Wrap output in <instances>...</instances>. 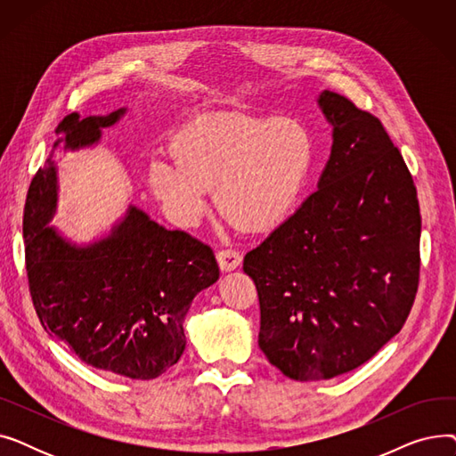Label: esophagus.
Returning <instances> with one entry per match:
<instances>
[{"label":"esophagus","instance_id":"34e87169","mask_svg":"<svg viewBox=\"0 0 456 456\" xmlns=\"http://www.w3.org/2000/svg\"><path fill=\"white\" fill-rule=\"evenodd\" d=\"M216 258H218V265L224 272L236 270L242 265V255L234 249H220L218 255H216Z\"/></svg>","mask_w":456,"mask_h":456}]
</instances>
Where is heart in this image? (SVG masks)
I'll return each mask as SVG.
<instances>
[{"label":"heart","mask_w":456,"mask_h":456,"mask_svg":"<svg viewBox=\"0 0 456 456\" xmlns=\"http://www.w3.org/2000/svg\"><path fill=\"white\" fill-rule=\"evenodd\" d=\"M172 159H155L150 186L177 224L203 210L207 190L246 231L279 224L296 205L314 164V140L294 118L216 112L191 119L172 140Z\"/></svg>","instance_id":"obj_1"}]
</instances>
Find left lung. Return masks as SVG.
I'll list each match as a JSON object with an SVG mask.
<instances>
[{"instance_id":"8db88e82","label":"left lung","mask_w":456,"mask_h":456,"mask_svg":"<svg viewBox=\"0 0 456 456\" xmlns=\"http://www.w3.org/2000/svg\"><path fill=\"white\" fill-rule=\"evenodd\" d=\"M330 159L318 190L244 258L258 346L294 380L368 362L403 329L419 284L416 186L380 119L323 90Z\"/></svg>"}]
</instances>
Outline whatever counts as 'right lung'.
<instances>
[{
  "instance_id": "right-lung-1",
  "label": "right lung",
  "mask_w": 456,
  "mask_h": 456,
  "mask_svg": "<svg viewBox=\"0 0 456 456\" xmlns=\"http://www.w3.org/2000/svg\"><path fill=\"white\" fill-rule=\"evenodd\" d=\"M122 114L71 112L57 126L53 148L90 146ZM53 208L55 166L47 159L23 208L28 284L45 332L98 370L138 380L166 373L184 351L191 299L220 277L210 246L131 208L107 240L77 249L45 227Z\"/></svg>"
}]
</instances>
